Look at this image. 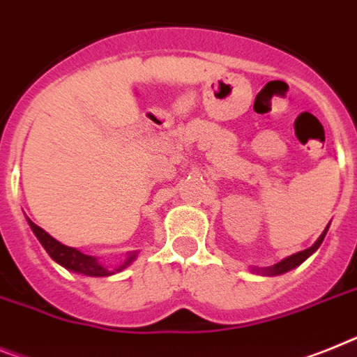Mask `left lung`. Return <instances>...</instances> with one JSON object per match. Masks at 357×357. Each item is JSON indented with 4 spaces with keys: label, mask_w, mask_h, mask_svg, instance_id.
<instances>
[{
    "label": "left lung",
    "mask_w": 357,
    "mask_h": 357,
    "mask_svg": "<svg viewBox=\"0 0 357 357\" xmlns=\"http://www.w3.org/2000/svg\"><path fill=\"white\" fill-rule=\"evenodd\" d=\"M328 225H331V224H328ZM328 225H327V227H325V231H324V233H321V236H319V238L316 240L312 248L305 249V251L296 252V255H291V257H287V258H283L282 261H278V264H274L273 267H267V269H261V271H257V269H252V271H257V273L264 274V276H278V274H283V273H287V271L294 269V267L300 266L301 261H305L307 258H309L310 255H312V252H314L316 249L319 248V245H321V242H324V238H325V234H327V231H328Z\"/></svg>",
    "instance_id": "obj_1"
}]
</instances>
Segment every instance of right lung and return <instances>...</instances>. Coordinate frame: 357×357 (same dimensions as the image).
<instances>
[{
    "instance_id": "1",
    "label": "right lung",
    "mask_w": 357,
    "mask_h": 357,
    "mask_svg": "<svg viewBox=\"0 0 357 357\" xmlns=\"http://www.w3.org/2000/svg\"><path fill=\"white\" fill-rule=\"evenodd\" d=\"M26 222H29L30 229H32L33 234L38 236V240L41 242L43 248H45V251L50 255L52 260L57 261V264L65 267V269L74 271V273H79V274H84V276H109V274L121 273V271L126 269V267L130 266L137 257V252H130L123 266L115 267V269L112 271L108 269V267L102 266L96 257L84 255V252H81L79 249L68 248V245H65V243L57 242V240L54 238V236H50L47 231L41 229L39 225L33 224L30 218H26Z\"/></svg>"
}]
</instances>
